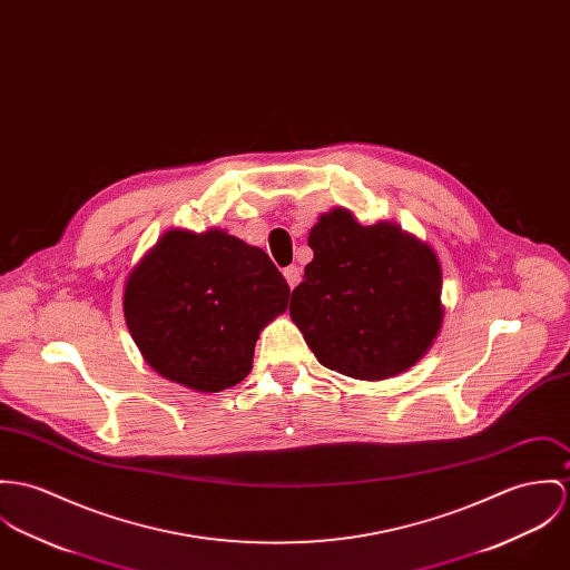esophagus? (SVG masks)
<instances>
[{
	"label": "esophagus",
	"mask_w": 570,
	"mask_h": 570,
	"mask_svg": "<svg viewBox=\"0 0 570 570\" xmlns=\"http://www.w3.org/2000/svg\"><path fill=\"white\" fill-rule=\"evenodd\" d=\"M283 276H285V281H287L289 289H294V287L301 283V278H303V269H301L298 265H289V267L283 269Z\"/></svg>",
	"instance_id": "1"
}]
</instances>
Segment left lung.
<instances>
[{
    "mask_svg": "<svg viewBox=\"0 0 570 570\" xmlns=\"http://www.w3.org/2000/svg\"><path fill=\"white\" fill-rule=\"evenodd\" d=\"M309 248L289 315L317 362L383 381L426 355L444 320L442 265L426 242L396 222L363 226L337 207L317 217Z\"/></svg>",
    "mask_w": 570,
    "mask_h": 570,
    "instance_id": "8db88e82",
    "label": "left lung"
}]
</instances>
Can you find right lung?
Here are the masks:
<instances>
[{"instance_id": "obj_1", "label": "right lung", "mask_w": 570, "mask_h": 570, "mask_svg": "<svg viewBox=\"0 0 570 570\" xmlns=\"http://www.w3.org/2000/svg\"><path fill=\"white\" fill-rule=\"evenodd\" d=\"M287 301L289 285L257 246L222 228H169L130 269L124 317L155 372L210 394L248 376L261 331Z\"/></svg>"}]
</instances>
